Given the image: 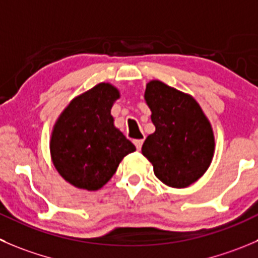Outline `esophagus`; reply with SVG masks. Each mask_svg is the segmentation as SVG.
Returning <instances> with one entry per match:
<instances>
[{"label":"esophagus","instance_id":"esophagus-1","mask_svg":"<svg viewBox=\"0 0 258 258\" xmlns=\"http://www.w3.org/2000/svg\"><path fill=\"white\" fill-rule=\"evenodd\" d=\"M135 146H136L137 150H141L142 147V144H144V139H139V140H135L134 141Z\"/></svg>","mask_w":258,"mask_h":258}]
</instances>
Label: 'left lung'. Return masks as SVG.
<instances>
[{
    "instance_id": "left-lung-1",
    "label": "left lung",
    "mask_w": 258,
    "mask_h": 258,
    "mask_svg": "<svg viewBox=\"0 0 258 258\" xmlns=\"http://www.w3.org/2000/svg\"><path fill=\"white\" fill-rule=\"evenodd\" d=\"M145 101L151 111L154 134L142 145V155L160 181L186 187L211 166L214 155L212 124L198 102L160 81L146 84Z\"/></svg>"
}]
</instances>
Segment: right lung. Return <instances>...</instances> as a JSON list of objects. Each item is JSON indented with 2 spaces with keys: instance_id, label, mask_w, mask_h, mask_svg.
<instances>
[{
  "instance_id": "obj_1",
  "label": "right lung",
  "mask_w": 258,
  "mask_h": 258,
  "mask_svg": "<svg viewBox=\"0 0 258 258\" xmlns=\"http://www.w3.org/2000/svg\"><path fill=\"white\" fill-rule=\"evenodd\" d=\"M118 89L99 83L73 99L52 127L50 155L56 171L79 189L98 190L113 176L135 145L114 126Z\"/></svg>"
}]
</instances>
